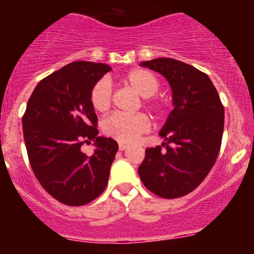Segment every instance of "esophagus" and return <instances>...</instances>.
Returning <instances> with one entry per match:
<instances>
[{
	"label": "esophagus",
	"instance_id": "esophagus-1",
	"mask_svg": "<svg viewBox=\"0 0 254 254\" xmlns=\"http://www.w3.org/2000/svg\"><path fill=\"white\" fill-rule=\"evenodd\" d=\"M118 147H120L121 151H123V150H126V149H127V147H128V145H127V143L121 142V143H120V146H118Z\"/></svg>",
	"mask_w": 254,
	"mask_h": 254
}]
</instances>
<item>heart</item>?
Segmentation results:
<instances>
[{
    "label": "heart",
    "mask_w": 254,
    "mask_h": 254,
    "mask_svg": "<svg viewBox=\"0 0 254 254\" xmlns=\"http://www.w3.org/2000/svg\"><path fill=\"white\" fill-rule=\"evenodd\" d=\"M122 82L129 86L138 95L145 98V104L154 113L160 114L165 108V100L154 96L160 87V80L146 68H134L126 73ZM112 103V89L109 82L102 78L93 85L90 90V104L96 112H107ZM150 121L145 114L113 113L102 121V131L105 136L123 143L137 140L141 134L149 131Z\"/></svg>",
    "instance_id": "1"
}]
</instances>
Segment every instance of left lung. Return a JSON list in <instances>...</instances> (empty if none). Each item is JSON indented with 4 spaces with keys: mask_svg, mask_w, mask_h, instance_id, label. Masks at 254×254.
<instances>
[{
    "mask_svg": "<svg viewBox=\"0 0 254 254\" xmlns=\"http://www.w3.org/2000/svg\"><path fill=\"white\" fill-rule=\"evenodd\" d=\"M170 84L173 111L160 131L165 142L145 150L138 167L143 186L163 198L196 190L214 167L224 131V105L207 75L173 58L141 62Z\"/></svg>",
    "mask_w": 254,
    "mask_h": 254,
    "instance_id": "1",
    "label": "left lung"
}]
</instances>
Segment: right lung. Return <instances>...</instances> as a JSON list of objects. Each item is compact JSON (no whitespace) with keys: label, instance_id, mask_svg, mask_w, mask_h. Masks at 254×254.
Listing matches in <instances>:
<instances>
[{"label":"right lung","instance_id":"add662e5","mask_svg":"<svg viewBox=\"0 0 254 254\" xmlns=\"http://www.w3.org/2000/svg\"><path fill=\"white\" fill-rule=\"evenodd\" d=\"M111 69L86 61L68 64L37 85L22 116L31 169L42 187L64 205H86L107 187L118 143L98 137L90 90ZM91 140L96 151L84 154L81 146Z\"/></svg>","mask_w":254,"mask_h":254}]
</instances>
